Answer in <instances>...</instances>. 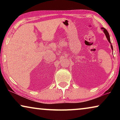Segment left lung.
<instances>
[{
    "label": "left lung",
    "mask_w": 120,
    "mask_h": 120,
    "mask_svg": "<svg viewBox=\"0 0 120 120\" xmlns=\"http://www.w3.org/2000/svg\"><path fill=\"white\" fill-rule=\"evenodd\" d=\"M101 29H103V32H104V33H105V34L106 37V38H107L108 40L109 41V42H110V43L111 44V49H112V50H113V47H112V45H111V41H110V36H109V33H108V32L107 31V30H106V29H105L104 28H101Z\"/></svg>",
    "instance_id": "left-lung-1"
}]
</instances>
